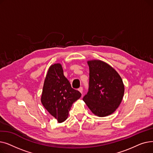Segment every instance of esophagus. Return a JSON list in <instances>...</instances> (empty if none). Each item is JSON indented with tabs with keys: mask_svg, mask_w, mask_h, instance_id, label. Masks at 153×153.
<instances>
[{
	"mask_svg": "<svg viewBox=\"0 0 153 153\" xmlns=\"http://www.w3.org/2000/svg\"><path fill=\"white\" fill-rule=\"evenodd\" d=\"M78 91H79L80 92H81V94H82V92H83V87H81L80 88H79Z\"/></svg>",
	"mask_w": 153,
	"mask_h": 153,
	"instance_id": "34e87169",
	"label": "esophagus"
}]
</instances>
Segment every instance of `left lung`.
<instances>
[{
  "label": "left lung",
  "instance_id": "obj_1",
  "mask_svg": "<svg viewBox=\"0 0 153 153\" xmlns=\"http://www.w3.org/2000/svg\"><path fill=\"white\" fill-rule=\"evenodd\" d=\"M89 66V91L83 100L93 114L106 117L116 110L124 95V85L118 72L100 60L87 62Z\"/></svg>",
  "mask_w": 153,
  "mask_h": 153
}]
</instances>
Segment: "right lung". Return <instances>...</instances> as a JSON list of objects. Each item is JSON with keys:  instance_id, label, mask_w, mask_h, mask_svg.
<instances>
[{"instance_id": "1", "label": "right lung", "mask_w": 153, "mask_h": 153, "mask_svg": "<svg viewBox=\"0 0 153 153\" xmlns=\"http://www.w3.org/2000/svg\"><path fill=\"white\" fill-rule=\"evenodd\" d=\"M81 96V92L72 89L69 81L64 76L60 64H54L50 67L45 80L41 101L58 123L67 119L72 103Z\"/></svg>"}]
</instances>
